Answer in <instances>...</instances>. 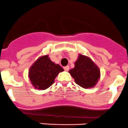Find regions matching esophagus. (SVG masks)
<instances>
[{
	"label": "esophagus",
	"instance_id": "1",
	"mask_svg": "<svg viewBox=\"0 0 128 128\" xmlns=\"http://www.w3.org/2000/svg\"><path fill=\"white\" fill-rule=\"evenodd\" d=\"M64 70L65 71H66V72H68V71L70 70V66H65V67H64Z\"/></svg>",
	"mask_w": 128,
	"mask_h": 128
}]
</instances>
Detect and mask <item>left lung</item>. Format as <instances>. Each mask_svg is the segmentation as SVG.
<instances>
[{"mask_svg": "<svg viewBox=\"0 0 128 128\" xmlns=\"http://www.w3.org/2000/svg\"><path fill=\"white\" fill-rule=\"evenodd\" d=\"M76 84L84 88L94 87L100 78V70L87 56L79 54L75 67L69 71Z\"/></svg>", "mask_w": 128, "mask_h": 128, "instance_id": "obj_1", "label": "left lung"}]
</instances>
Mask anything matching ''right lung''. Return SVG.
Instances as JSON below:
<instances>
[{"label":"right lung","mask_w":128,"mask_h":128,"mask_svg":"<svg viewBox=\"0 0 128 128\" xmlns=\"http://www.w3.org/2000/svg\"><path fill=\"white\" fill-rule=\"evenodd\" d=\"M64 69L51 60L48 54L42 56L33 63L28 71V77L36 89L46 90L54 83V79Z\"/></svg>","instance_id":"obj_1"}]
</instances>
